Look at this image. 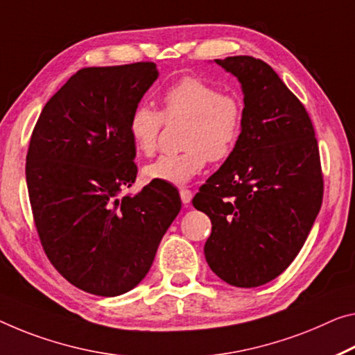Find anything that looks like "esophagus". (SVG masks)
Returning <instances> with one entry per match:
<instances>
[{"label":"esophagus","instance_id":"1","mask_svg":"<svg viewBox=\"0 0 355 355\" xmlns=\"http://www.w3.org/2000/svg\"><path fill=\"white\" fill-rule=\"evenodd\" d=\"M179 195H181V200H182L184 205H189L190 201H192V196H193V193L190 192L189 189H181V190H179Z\"/></svg>","mask_w":355,"mask_h":355}]
</instances>
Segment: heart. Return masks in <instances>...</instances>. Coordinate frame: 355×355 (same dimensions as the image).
Masks as SVG:
<instances>
[{"instance_id":"obj_1","label":"heart","mask_w":355,"mask_h":355,"mask_svg":"<svg viewBox=\"0 0 355 355\" xmlns=\"http://www.w3.org/2000/svg\"><path fill=\"white\" fill-rule=\"evenodd\" d=\"M160 112L146 105L136 106L128 117V135L135 149L154 154L165 121H185L184 147L179 154H165L144 168L149 182L184 185L193 179L206 162L227 159L243 132L244 106L241 98L198 78L179 79L160 98Z\"/></svg>"}]
</instances>
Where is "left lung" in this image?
<instances>
[{
    "instance_id": "obj_1",
    "label": "left lung",
    "mask_w": 355,
    "mask_h": 355,
    "mask_svg": "<svg viewBox=\"0 0 355 355\" xmlns=\"http://www.w3.org/2000/svg\"><path fill=\"white\" fill-rule=\"evenodd\" d=\"M214 62L241 84L243 132L192 203L212 223L209 268L234 287H259L292 263L319 214V147L306 109L270 64L249 55Z\"/></svg>"
}]
</instances>
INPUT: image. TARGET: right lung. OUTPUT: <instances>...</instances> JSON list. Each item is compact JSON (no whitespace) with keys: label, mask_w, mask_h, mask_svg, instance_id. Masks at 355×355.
<instances>
[{"label":"right lung","mask_w":355,"mask_h":355,"mask_svg":"<svg viewBox=\"0 0 355 355\" xmlns=\"http://www.w3.org/2000/svg\"><path fill=\"white\" fill-rule=\"evenodd\" d=\"M159 78L155 63L84 68L42 107L26 154L33 217L49 260L80 291L117 297L149 272L181 211L154 185L136 195L128 117Z\"/></svg>","instance_id":"right-lung-1"}]
</instances>
